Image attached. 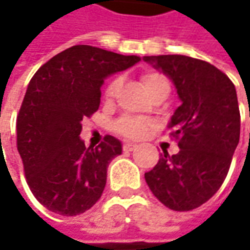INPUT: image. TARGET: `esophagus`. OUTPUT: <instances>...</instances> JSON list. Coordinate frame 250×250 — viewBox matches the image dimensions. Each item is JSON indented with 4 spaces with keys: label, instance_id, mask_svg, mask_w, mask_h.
<instances>
[{
    "label": "esophagus",
    "instance_id": "1",
    "mask_svg": "<svg viewBox=\"0 0 250 250\" xmlns=\"http://www.w3.org/2000/svg\"><path fill=\"white\" fill-rule=\"evenodd\" d=\"M136 147H138V145H135V143H130V142L124 143V150L125 151H132V150H135Z\"/></svg>",
    "mask_w": 250,
    "mask_h": 250
}]
</instances>
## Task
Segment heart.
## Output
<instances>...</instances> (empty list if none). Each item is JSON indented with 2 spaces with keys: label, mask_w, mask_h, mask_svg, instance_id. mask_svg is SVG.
<instances>
[{
  "label": "heart",
  "mask_w": 250,
  "mask_h": 250,
  "mask_svg": "<svg viewBox=\"0 0 250 250\" xmlns=\"http://www.w3.org/2000/svg\"><path fill=\"white\" fill-rule=\"evenodd\" d=\"M142 83L145 90L147 91V94H151L154 91L160 90V89H167L169 90V83H168L167 78L163 76L161 73L156 72H146L142 75ZM121 79L115 78L112 79L107 89H105V99H112L115 96L117 90L120 89ZM149 126H153V122L147 120H142V118H136V117H122L120 120L115 122L114 129L117 130L118 133L130 138V139H139L143 138L146 130L149 129Z\"/></svg>",
  "instance_id": "b5f03b06"
}]
</instances>
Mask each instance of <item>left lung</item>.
Listing matches in <instances>:
<instances>
[{"label":"left lung","instance_id":"8db88e82","mask_svg":"<svg viewBox=\"0 0 250 250\" xmlns=\"http://www.w3.org/2000/svg\"><path fill=\"white\" fill-rule=\"evenodd\" d=\"M143 61L174 83L181 100L168 124L179 151L161 154L145 174L146 184L168 208L193 210L223 185L239 143L235 86L214 65L187 55H151Z\"/></svg>","mask_w":250,"mask_h":250}]
</instances>
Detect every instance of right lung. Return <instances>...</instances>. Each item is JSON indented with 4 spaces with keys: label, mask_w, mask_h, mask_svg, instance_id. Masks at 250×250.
<instances>
[{
    "label": "right lung",
    "mask_w": 250,
    "mask_h": 250,
    "mask_svg": "<svg viewBox=\"0 0 250 250\" xmlns=\"http://www.w3.org/2000/svg\"><path fill=\"white\" fill-rule=\"evenodd\" d=\"M139 61L73 45L34 73L16 120L18 151L27 185L50 211L78 216L101 197L108 164L122 153V143L107 135L99 147H86L79 136L82 121L99 110L104 81Z\"/></svg>",
    "instance_id": "obj_1"
}]
</instances>
